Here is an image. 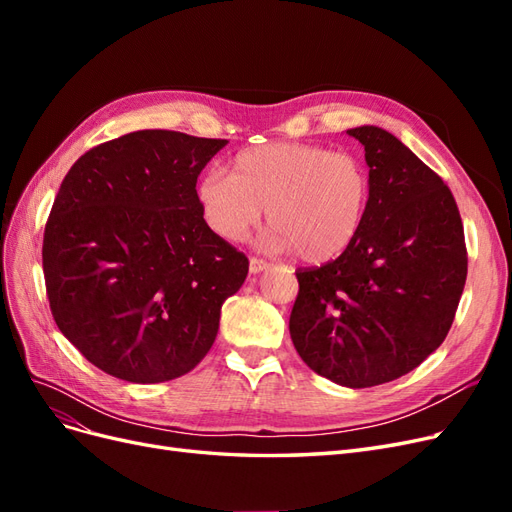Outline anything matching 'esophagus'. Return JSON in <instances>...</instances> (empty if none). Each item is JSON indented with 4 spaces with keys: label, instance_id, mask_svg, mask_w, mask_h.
<instances>
[{
    "label": "esophagus",
    "instance_id": "1",
    "mask_svg": "<svg viewBox=\"0 0 512 512\" xmlns=\"http://www.w3.org/2000/svg\"><path fill=\"white\" fill-rule=\"evenodd\" d=\"M265 269H269V262L262 260V258H250V271L252 273H262Z\"/></svg>",
    "mask_w": 512,
    "mask_h": 512
}]
</instances>
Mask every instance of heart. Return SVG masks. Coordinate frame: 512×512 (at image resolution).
Instances as JSON below:
<instances>
[{
  "instance_id": "heart-1",
  "label": "heart",
  "mask_w": 512,
  "mask_h": 512,
  "mask_svg": "<svg viewBox=\"0 0 512 512\" xmlns=\"http://www.w3.org/2000/svg\"><path fill=\"white\" fill-rule=\"evenodd\" d=\"M365 162L350 151L307 143H273L241 151L232 173L213 168L198 185L203 215L215 235L241 241L267 209V243L324 262L359 237L369 207Z\"/></svg>"
}]
</instances>
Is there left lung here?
<instances>
[{
	"mask_svg": "<svg viewBox=\"0 0 512 512\" xmlns=\"http://www.w3.org/2000/svg\"><path fill=\"white\" fill-rule=\"evenodd\" d=\"M348 134L369 166L365 224L344 254L297 271L290 337L316 374L367 389L406 376L444 342L468 252L455 198L427 164L382 128Z\"/></svg>",
	"mask_w": 512,
	"mask_h": 512,
	"instance_id": "left-lung-1",
	"label": "left lung"
}]
</instances>
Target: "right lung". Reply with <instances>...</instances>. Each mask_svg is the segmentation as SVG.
Returning a JSON list of instances; mask_svg holds the SVG:
<instances>
[{
  "instance_id": "add662e5",
  "label": "right lung",
  "mask_w": 512,
  "mask_h": 512,
  "mask_svg": "<svg viewBox=\"0 0 512 512\" xmlns=\"http://www.w3.org/2000/svg\"><path fill=\"white\" fill-rule=\"evenodd\" d=\"M228 141L138 130L68 170L44 228L46 297L59 331L119 380L192 371L250 262L207 226L200 170Z\"/></svg>"
}]
</instances>
